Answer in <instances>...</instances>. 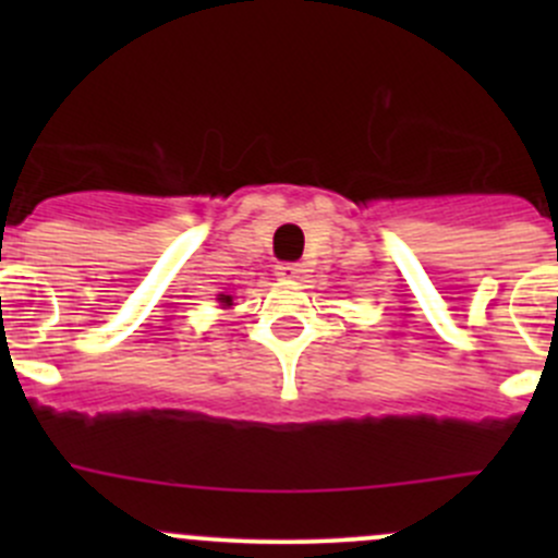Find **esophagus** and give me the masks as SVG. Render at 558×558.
I'll return each mask as SVG.
<instances>
[{"label":"esophagus","instance_id":"34e87169","mask_svg":"<svg viewBox=\"0 0 558 558\" xmlns=\"http://www.w3.org/2000/svg\"><path fill=\"white\" fill-rule=\"evenodd\" d=\"M300 272H302V264H296V262H283V264H278V275H280V278L294 280V278H300Z\"/></svg>","mask_w":558,"mask_h":558}]
</instances>
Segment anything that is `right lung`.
Here are the masks:
<instances>
[{"label":"right lung","instance_id":"obj_1","mask_svg":"<svg viewBox=\"0 0 558 558\" xmlns=\"http://www.w3.org/2000/svg\"><path fill=\"white\" fill-rule=\"evenodd\" d=\"M218 300H221L223 305H232V296H227V294H221V296H218Z\"/></svg>","mask_w":558,"mask_h":558}]
</instances>
